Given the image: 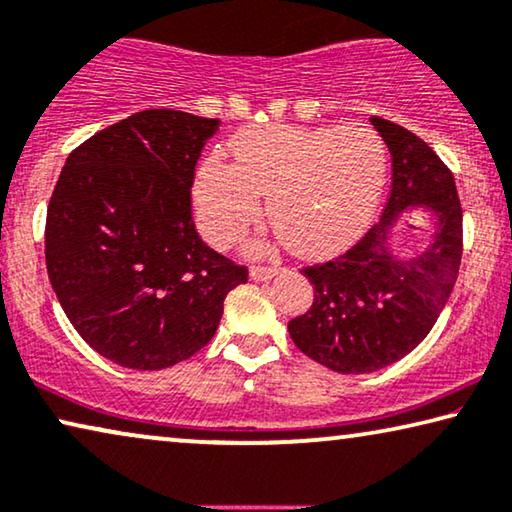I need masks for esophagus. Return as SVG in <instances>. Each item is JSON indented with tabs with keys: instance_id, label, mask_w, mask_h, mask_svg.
I'll list each match as a JSON object with an SVG mask.
<instances>
[{
	"instance_id": "obj_1",
	"label": "esophagus",
	"mask_w": 512,
	"mask_h": 512,
	"mask_svg": "<svg viewBox=\"0 0 512 512\" xmlns=\"http://www.w3.org/2000/svg\"><path fill=\"white\" fill-rule=\"evenodd\" d=\"M273 276H278L276 266H253V269H250V278H253L255 283H266V280H271Z\"/></svg>"
}]
</instances>
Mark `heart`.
I'll return each instance as SVG.
<instances>
[{"instance_id": "obj_1", "label": "heart", "mask_w": 512, "mask_h": 512, "mask_svg": "<svg viewBox=\"0 0 512 512\" xmlns=\"http://www.w3.org/2000/svg\"><path fill=\"white\" fill-rule=\"evenodd\" d=\"M236 162L206 157L192 181L199 232L232 246L262 215L294 255L329 257L352 246L383 197L387 148L359 125H259L229 141Z\"/></svg>"}]
</instances>
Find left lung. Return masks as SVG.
Returning <instances> with one entry per match:
<instances>
[{"mask_svg":"<svg viewBox=\"0 0 512 512\" xmlns=\"http://www.w3.org/2000/svg\"><path fill=\"white\" fill-rule=\"evenodd\" d=\"M371 122L392 153L383 218L345 255L304 269L315 301L287 325L304 355L338 373L380 371L415 350L448 304L462 262V206L448 167L406 127ZM415 210L430 215L432 234L403 254L396 225Z\"/></svg>","mask_w":512,"mask_h":512,"instance_id":"8db88e82","label":"left lung"}]
</instances>
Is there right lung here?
Returning a JSON list of instances; mask_svg holds the SVG:
<instances>
[{
  "instance_id": "1",
  "label": "right lung",
  "mask_w": 512,
  "mask_h": 512,
  "mask_svg": "<svg viewBox=\"0 0 512 512\" xmlns=\"http://www.w3.org/2000/svg\"><path fill=\"white\" fill-rule=\"evenodd\" d=\"M220 120L150 109L67 157L46 215V266L85 343L136 371L174 366L211 341L248 271L199 239L190 187Z\"/></svg>"
}]
</instances>
